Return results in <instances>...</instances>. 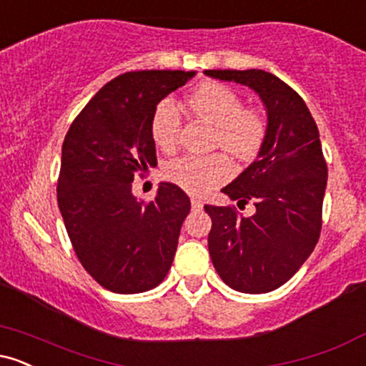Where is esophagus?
Listing matches in <instances>:
<instances>
[{"instance_id":"1","label":"esophagus","mask_w":366,"mask_h":366,"mask_svg":"<svg viewBox=\"0 0 366 366\" xmlns=\"http://www.w3.org/2000/svg\"><path fill=\"white\" fill-rule=\"evenodd\" d=\"M191 207H192V209H201V208H203V201L197 199V197H192Z\"/></svg>"}]
</instances>
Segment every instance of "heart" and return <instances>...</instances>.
Wrapping results in <instances>:
<instances>
[{"mask_svg":"<svg viewBox=\"0 0 366 366\" xmlns=\"http://www.w3.org/2000/svg\"><path fill=\"white\" fill-rule=\"evenodd\" d=\"M191 110L217 127L215 144L239 159H253L267 137V119L259 110L242 108V98L220 82H204L187 98ZM151 137L165 153L175 151L180 136V113L172 99H162L151 115ZM165 179L191 192L204 194L234 174L225 154L180 157L165 167Z\"/></svg>","mask_w":366,"mask_h":366,"instance_id":"b5f03b06","label":"heart"}]
</instances>
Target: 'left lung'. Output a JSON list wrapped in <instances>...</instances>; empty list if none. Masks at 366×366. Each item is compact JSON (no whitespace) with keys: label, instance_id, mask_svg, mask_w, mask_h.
<instances>
[{"label":"left lung","instance_id":"8db88e82","mask_svg":"<svg viewBox=\"0 0 366 366\" xmlns=\"http://www.w3.org/2000/svg\"><path fill=\"white\" fill-rule=\"evenodd\" d=\"M220 81L251 87L267 110V137L258 158L222 189L241 208L204 209L212 217L208 249L220 279L234 291L263 294L287 282L317 246L327 163L312 113L300 94L264 70H204ZM244 208V207H242Z\"/></svg>","mask_w":366,"mask_h":366}]
</instances>
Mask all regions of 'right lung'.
<instances>
[{
	"mask_svg": "<svg viewBox=\"0 0 366 366\" xmlns=\"http://www.w3.org/2000/svg\"><path fill=\"white\" fill-rule=\"evenodd\" d=\"M184 70L115 77L70 125L61 148L58 207L79 262L108 291L137 294L165 279L191 209L182 189L162 182L149 203L132 194L134 175L157 167L151 115L192 79Z\"/></svg>",
	"mask_w": 366,
	"mask_h": 366,
	"instance_id": "add662e5",
	"label": "right lung"
}]
</instances>
